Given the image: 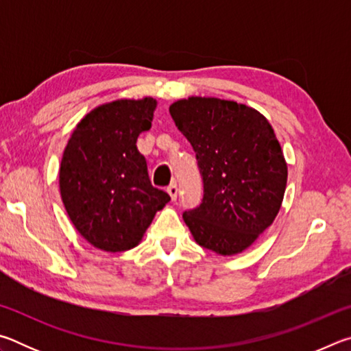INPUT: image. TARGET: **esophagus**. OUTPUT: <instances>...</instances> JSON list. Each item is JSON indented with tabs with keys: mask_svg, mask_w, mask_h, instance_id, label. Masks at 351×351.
Here are the masks:
<instances>
[{
	"mask_svg": "<svg viewBox=\"0 0 351 351\" xmlns=\"http://www.w3.org/2000/svg\"><path fill=\"white\" fill-rule=\"evenodd\" d=\"M167 192L170 195L171 201H176V198H178V186H176V184H170V186L167 187Z\"/></svg>",
	"mask_w": 351,
	"mask_h": 351,
	"instance_id": "1",
	"label": "esophagus"
}]
</instances>
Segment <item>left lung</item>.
<instances>
[{
	"label": "left lung",
	"instance_id": "left-lung-1",
	"mask_svg": "<svg viewBox=\"0 0 351 351\" xmlns=\"http://www.w3.org/2000/svg\"><path fill=\"white\" fill-rule=\"evenodd\" d=\"M176 127L192 144L204 195L182 218L199 246L218 255L247 249L280 210L288 167L268 119L217 97L170 105Z\"/></svg>",
	"mask_w": 351,
	"mask_h": 351
}]
</instances>
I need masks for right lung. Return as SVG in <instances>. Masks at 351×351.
I'll return each instance as SVG.
<instances>
[{
	"mask_svg": "<svg viewBox=\"0 0 351 351\" xmlns=\"http://www.w3.org/2000/svg\"><path fill=\"white\" fill-rule=\"evenodd\" d=\"M156 100L104 104L77 123L63 152L60 195L74 228L106 252L139 245L158 210L169 203L152 186L136 141L152 127Z\"/></svg>",
	"mask_w": 351,
	"mask_h": 351,
	"instance_id": "1",
	"label": "right lung"
}]
</instances>
